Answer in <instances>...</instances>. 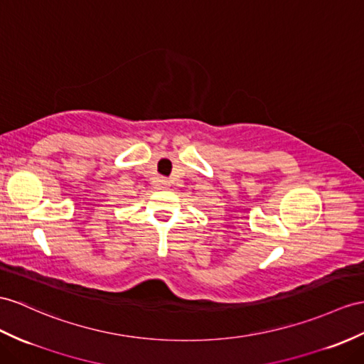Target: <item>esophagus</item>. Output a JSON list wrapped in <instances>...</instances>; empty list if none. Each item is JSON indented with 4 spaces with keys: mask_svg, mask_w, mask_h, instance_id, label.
I'll return each mask as SVG.
<instances>
[{
    "mask_svg": "<svg viewBox=\"0 0 364 364\" xmlns=\"http://www.w3.org/2000/svg\"><path fill=\"white\" fill-rule=\"evenodd\" d=\"M159 185H161V188L166 190L168 187H170V181H168V179H161V181H159Z\"/></svg>",
    "mask_w": 364,
    "mask_h": 364,
    "instance_id": "1",
    "label": "esophagus"
}]
</instances>
